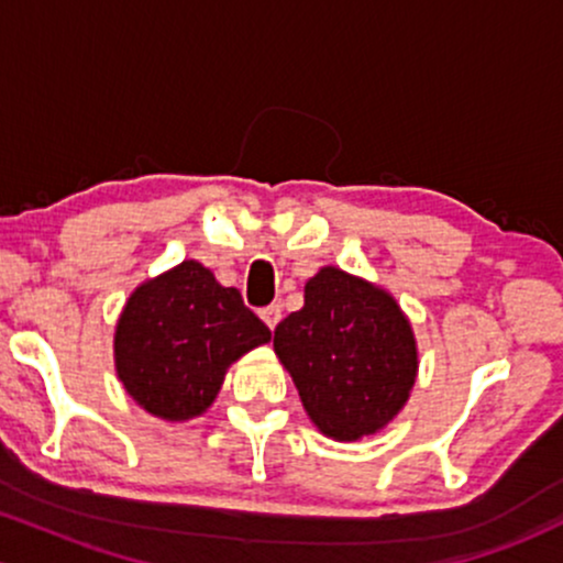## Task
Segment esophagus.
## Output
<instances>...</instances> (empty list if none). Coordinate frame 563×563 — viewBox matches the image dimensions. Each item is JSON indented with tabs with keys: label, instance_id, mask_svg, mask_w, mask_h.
Here are the masks:
<instances>
[{
	"label": "esophagus",
	"instance_id": "obj_1",
	"mask_svg": "<svg viewBox=\"0 0 563 563\" xmlns=\"http://www.w3.org/2000/svg\"><path fill=\"white\" fill-rule=\"evenodd\" d=\"M260 314H262V320L267 322L269 331H275V325L280 322V307H277V303H269V307H264Z\"/></svg>",
	"mask_w": 563,
	"mask_h": 563
}]
</instances>
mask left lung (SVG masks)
Returning <instances> with one entry per match:
<instances>
[{
	"mask_svg": "<svg viewBox=\"0 0 563 563\" xmlns=\"http://www.w3.org/2000/svg\"><path fill=\"white\" fill-rule=\"evenodd\" d=\"M275 352L322 434H376L416 384L410 322L386 290L335 267L303 286V307L275 328Z\"/></svg>",
	"mask_w": 563,
	"mask_h": 563,
	"instance_id": "1",
	"label": "left lung"
}]
</instances>
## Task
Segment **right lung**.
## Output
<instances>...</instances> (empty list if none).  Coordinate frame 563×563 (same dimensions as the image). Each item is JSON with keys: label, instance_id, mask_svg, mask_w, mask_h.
<instances>
[{"label": "right lung", "instance_id": "right-lung-1", "mask_svg": "<svg viewBox=\"0 0 563 563\" xmlns=\"http://www.w3.org/2000/svg\"><path fill=\"white\" fill-rule=\"evenodd\" d=\"M269 335L238 288L190 260L129 296L115 325V371L147 412L187 421L214 402L228 367Z\"/></svg>", "mask_w": 563, "mask_h": 563}]
</instances>
